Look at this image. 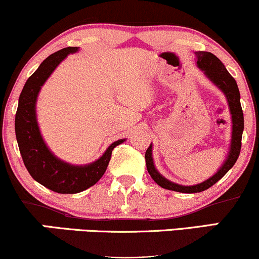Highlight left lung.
<instances>
[{"mask_svg":"<svg viewBox=\"0 0 259 259\" xmlns=\"http://www.w3.org/2000/svg\"><path fill=\"white\" fill-rule=\"evenodd\" d=\"M197 65L204 73L206 74L208 79L212 82L214 85H217L222 90L226 95L227 100H228L230 114H232V141H230L229 153L227 157L226 161H224L221 169L217 171L216 174L210 179L204 181V182L199 183L195 186H182L177 185V183L171 182V181L166 180L155 169L153 158H152V143L147 148L145 154L146 159V166H147L148 174L151 175L154 182L160 187L169 191H175L180 193H199L202 191H206L207 188L212 187L214 183L219 182L222 177L226 175L228 171L232 169L233 165L238 160L240 149H241V138L242 132H244V113H242L241 104H240V93L238 84H236L235 79L230 76V73L224 67L222 61L220 60L216 55L212 53L208 52H197Z\"/></svg>","mask_w":259,"mask_h":259,"instance_id":"left-lung-1","label":"left lung"}]
</instances>
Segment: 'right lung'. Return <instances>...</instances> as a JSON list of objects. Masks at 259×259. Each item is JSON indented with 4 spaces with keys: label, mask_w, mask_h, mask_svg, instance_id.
I'll use <instances>...</instances> for the list:
<instances>
[{
    "label": "right lung",
    "mask_w": 259,
    "mask_h": 259,
    "mask_svg": "<svg viewBox=\"0 0 259 259\" xmlns=\"http://www.w3.org/2000/svg\"><path fill=\"white\" fill-rule=\"evenodd\" d=\"M77 51L78 47H67L49 55L39 65L21 90L15 114V136L27 171L40 185L61 194H74L94 186L107 169L113 148L125 141L123 139L113 142L98 160L83 166L60 160L43 141L36 119V101L40 87L68 54Z\"/></svg>",
    "instance_id": "right-lung-1"
}]
</instances>
